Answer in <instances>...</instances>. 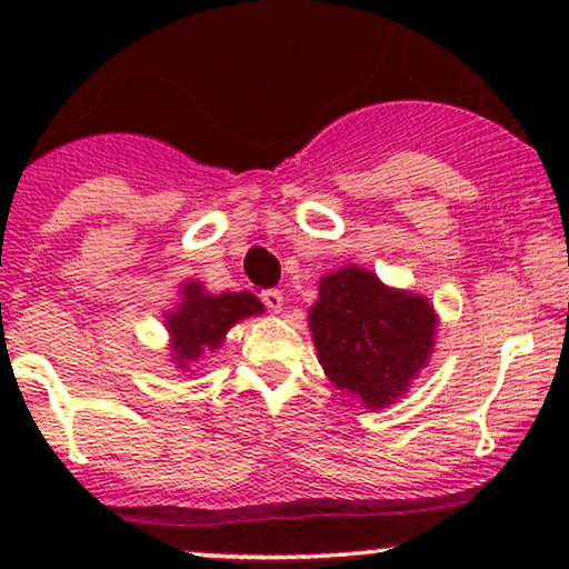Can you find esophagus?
Instances as JSON below:
<instances>
[{
	"label": "esophagus",
	"mask_w": 569,
	"mask_h": 569,
	"mask_svg": "<svg viewBox=\"0 0 569 569\" xmlns=\"http://www.w3.org/2000/svg\"><path fill=\"white\" fill-rule=\"evenodd\" d=\"M262 302L270 307L272 312H280V310H283L286 299H283V293H280L278 289H267V291H262Z\"/></svg>",
	"instance_id": "34e87169"
}]
</instances>
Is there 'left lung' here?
I'll return each mask as SVG.
<instances>
[{
  "instance_id": "1",
  "label": "left lung",
  "mask_w": 569,
  "mask_h": 569,
  "mask_svg": "<svg viewBox=\"0 0 569 569\" xmlns=\"http://www.w3.org/2000/svg\"><path fill=\"white\" fill-rule=\"evenodd\" d=\"M307 323L326 377L367 409H385L428 363L439 318L426 297L348 264L321 278Z\"/></svg>"
}]
</instances>
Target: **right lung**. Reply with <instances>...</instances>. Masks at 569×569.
Instances as JSON below:
<instances>
[{
  "instance_id": "obj_1",
  "label": "right lung",
  "mask_w": 569,
  "mask_h": 569,
  "mask_svg": "<svg viewBox=\"0 0 569 569\" xmlns=\"http://www.w3.org/2000/svg\"><path fill=\"white\" fill-rule=\"evenodd\" d=\"M264 312V305L251 291L208 293L200 280L181 286V302L166 312L176 369L189 371L202 352H213L224 342L227 331L243 318Z\"/></svg>"
}]
</instances>
